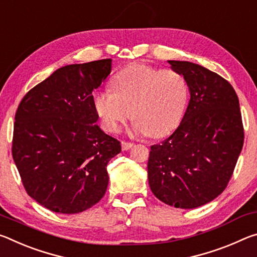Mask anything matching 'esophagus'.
<instances>
[{"instance_id": "esophagus-1", "label": "esophagus", "mask_w": 257, "mask_h": 257, "mask_svg": "<svg viewBox=\"0 0 257 257\" xmlns=\"http://www.w3.org/2000/svg\"><path fill=\"white\" fill-rule=\"evenodd\" d=\"M133 146H134L133 142L121 141V149H123V150H128V149H131Z\"/></svg>"}]
</instances>
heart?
<instances>
[{
    "mask_svg": "<svg viewBox=\"0 0 257 257\" xmlns=\"http://www.w3.org/2000/svg\"><path fill=\"white\" fill-rule=\"evenodd\" d=\"M112 89L96 92L93 104L109 132H118L132 117L133 132L159 138L178 126L186 110L189 86L174 69L136 64L112 79Z\"/></svg>",
    "mask_w": 257,
    "mask_h": 257,
    "instance_id": "b5f03b06",
    "label": "heart"
}]
</instances>
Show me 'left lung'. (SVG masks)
<instances>
[{"mask_svg": "<svg viewBox=\"0 0 257 257\" xmlns=\"http://www.w3.org/2000/svg\"><path fill=\"white\" fill-rule=\"evenodd\" d=\"M168 64L186 77L190 101L178 128L150 147L148 181L163 203L190 209L224 191L245 136L238 96L226 79L189 61Z\"/></svg>", "mask_w": 257, "mask_h": 257, "instance_id": "obj_1", "label": "left lung"}]
</instances>
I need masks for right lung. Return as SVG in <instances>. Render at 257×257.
<instances>
[{"mask_svg": "<svg viewBox=\"0 0 257 257\" xmlns=\"http://www.w3.org/2000/svg\"><path fill=\"white\" fill-rule=\"evenodd\" d=\"M110 70L111 59L61 67L17 109L12 157L25 190L50 211L81 213L106 193L107 165L121 147L96 124L92 92Z\"/></svg>", "mask_w": 257, "mask_h": 257, "instance_id": "obj_1", "label": "right lung"}]
</instances>
